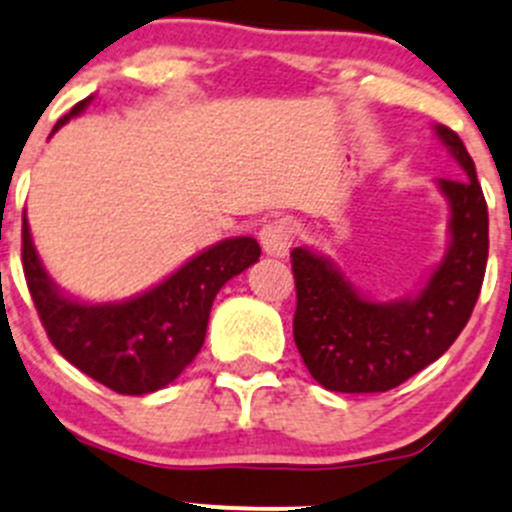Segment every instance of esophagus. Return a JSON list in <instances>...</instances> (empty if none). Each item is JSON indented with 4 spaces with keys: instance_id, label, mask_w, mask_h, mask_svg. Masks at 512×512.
Segmentation results:
<instances>
[{
    "instance_id": "esophagus-1",
    "label": "esophagus",
    "mask_w": 512,
    "mask_h": 512,
    "mask_svg": "<svg viewBox=\"0 0 512 512\" xmlns=\"http://www.w3.org/2000/svg\"><path fill=\"white\" fill-rule=\"evenodd\" d=\"M293 239H296V221L288 216H278L261 229V246L268 256H286L291 251Z\"/></svg>"
}]
</instances>
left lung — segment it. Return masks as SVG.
I'll use <instances>...</instances> for the list:
<instances>
[{
    "instance_id": "8db88e82",
    "label": "left lung",
    "mask_w": 512,
    "mask_h": 512,
    "mask_svg": "<svg viewBox=\"0 0 512 512\" xmlns=\"http://www.w3.org/2000/svg\"><path fill=\"white\" fill-rule=\"evenodd\" d=\"M463 179H438L448 201L450 244L416 296L373 301L328 256L298 246L293 341L308 373L336 393H383L438 361L473 313L488 261V206L468 149L435 126Z\"/></svg>"
}]
</instances>
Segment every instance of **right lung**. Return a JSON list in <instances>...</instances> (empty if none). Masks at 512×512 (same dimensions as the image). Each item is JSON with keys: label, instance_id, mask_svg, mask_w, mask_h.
<instances>
[{"label": "right lung", "instance_id": "add662e5", "mask_svg": "<svg viewBox=\"0 0 512 512\" xmlns=\"http://www.w3.org/2000/svg\"><path fill=\"white\" fill-rule=\"evenodd\" d=\"M79 101L54 131L89 106ZM52 131V134H54ZM261 246L234 236L209 246L149 291L114 303L67 296L44 268L22 216V263L29 293L49 341L72 366L121 396L161 391L201 351L216 293L258 261Z\"/></svg>", "mask_w": 512, "mask_h": 512}]
</instances>
